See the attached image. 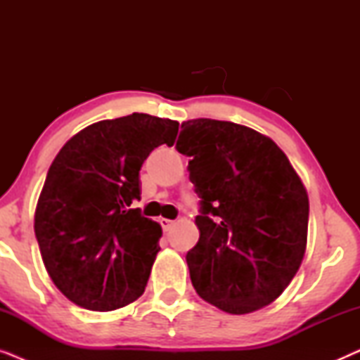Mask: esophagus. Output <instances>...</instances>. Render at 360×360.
I'll return each instance as SVG.
<instances>
[{
  "label": "esophagus",
  "mask_w": 360,
  "mask_h": 360,
  "mask_svg": "<svg viewBox=\"0 0 360 360\" xmlns=\"http://www.w3.org/2000/svg\"><path fill=\"white\" fill-rule=\"evenodd\" d=\"M160 224H162V228H164V231H170L172 228H174L175 221L167 219V218H162V219H160Z\"/></svg>",
  "instance_id": "34e87169"
}]
</instances>
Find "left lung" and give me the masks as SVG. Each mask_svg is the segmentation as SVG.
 <instances>
[{
    "instance_id": "obj_1",
    "label": "left lung",
    "mask_w": 360,
    "mask_h": 360,
    "mask_svg": "<svg viewBox=\"0 0 360 360\" xmlns=\"http://www.w3.org/2000/svg\"><path fill=\"white\" fill-rule=\"evenodd\" d=\"M176 149L190 157L201 198L200 239L186 254L196 293L229 314L267 307L307 250L309 201L302 179L270 137L231 121L184 122Z\"/></svg>"
}]
</instances>
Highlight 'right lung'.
<instances>
[{
  "instance_id": "right-lung-1",
  "label": "right lung",
  "mask_w": 360,
  "mask_h": 360,
  "mask_svg": "<svg viewBox=\"0 0 360 360\" xmlns=\"http://www.w3.org/2000/svg\"><path fill=\"white\" fill-rule=\"evenodd\" d=\"M176 134V121L132 112L86 126L56 155L34 231L49 277L72 303L112 311L144 293L162 228L129 206L147 155Z\"/></svg>"
}]
</instances>
